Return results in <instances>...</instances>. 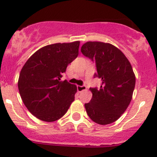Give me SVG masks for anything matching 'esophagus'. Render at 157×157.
<instances>
[{"mask_svg":"<svg viewBox=\"0 0 157 157\" xmlns=\"http://www.w3.org/2000/svg\"><path fill=\"white\" fill-rule=\"evenodd\" d=\"M77 88L78 92H81L83 91V90H85L86 89H87V87H86V86H77Z\"/></svg>","mask_w":157,"mask_h":157,"instance_id":"34e87169","label":"esophagus"}]
</instances>
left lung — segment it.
Returning a JSON list of instances; mask_svg holds the SVG:
<instances>
[{
    "label": "left lung",
    "instance_id": "1",
    "mask_svg": "<svg viewBox=\"0 0 157 157\" xmlns=\"http://www.w3.org/2000/svg\"><path fill=\"white\" fill-rule=\"evenodd\" d=\"M83 56L95 63L94 77L101 80L100 88H90L92 98L84 105L90 119L108 125L121 117L131 102L136 77L129 61L110 43L87 42L81 47Z\"/></svg>",
    "mask_w": 157,
    "mask_h": 157
}]
</instances>
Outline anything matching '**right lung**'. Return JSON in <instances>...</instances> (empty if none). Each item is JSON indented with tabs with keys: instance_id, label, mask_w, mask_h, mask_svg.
<instances>
[{
	"instance_id": "1",
	"label": "right lung",
	"mask_w": 157,
	"mask_h": 157,
	"mask_svg": "<svg viewBox=\"0 0 157 157\" xmlns=\"http://www.w3.org/2000/svg\"><path fill=\"white\" fill-rule=\"evenodd\" d=\"M79 45V41L45 45L23 66L19 93L28 110L39 119L48 122L59 119L74 101L77 86L60 78L78 56Z\"/></svg>"
}]
</instances>
